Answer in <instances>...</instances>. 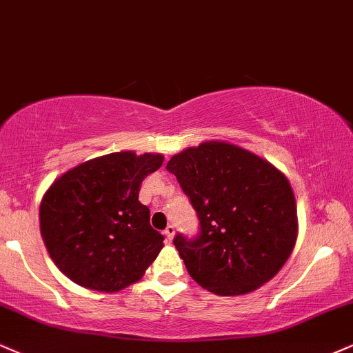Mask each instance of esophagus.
<instances>
[{
    "label": "esophagus",
    "instance_id": "1",
    "mask_svg": "<svg viewBox=\"0 0 353 353\" xmlns=\"http://www.w3.org/2000/svg\"><path fill=\"white\" fill-rule=\"evenodd\" d=\"M173 236H175V228H173V225H168V228L165 229V237H167L168 242H172Z\"/></svg>",
    "mask_w": 353,
    "mask_h": 353
}]
</instances>
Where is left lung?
I'll use <instances>...</instances> for the list:
<instances>
[{
  "mask_svg": "<svg viewBox=\"0 0 353 353\" xmlns=\"http://www.w3.org/2000/svg\"><path fill=\"white\" fill-rule=\"evenodd\" d=\"M167 170L196 211V239H173L190 276L219 296L245 294L272 280L298 237L288 178L250 150L208 141L173 155Z\"/></svg>",
  "mask_w": 353,
  "mask_h": 353,
  "instance_id": "obj_1",
  "label": "left lung"
}]
</instances>
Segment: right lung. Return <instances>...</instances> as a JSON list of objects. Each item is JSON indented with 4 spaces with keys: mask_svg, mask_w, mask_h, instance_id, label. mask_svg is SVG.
I'll return each mask as SVG.
<instances>
[{
    "mask_svg": "<svg viewBox=\"0 0 353 353\" xmlns=\"http://www.w3.org/2000/svg\"><path fill=\"white\" fill-rule=\"evenodd\" d=\"M162 154L114 152L60 175L42 196L39 221L50 259L83 288L116 293L137 283L163 247L139 201Z\"/></svg>",
    "mask_w": 353,
    "mask_h": 353,
    "instance_id": "1",
    "label": "right lung"
}]
</instances>
